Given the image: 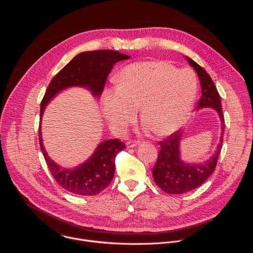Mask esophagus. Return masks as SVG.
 Segmentation results:
<instances>
[{
  "mask_svg": "<svg viewBox=\"0 0 253 253\" xmlns=\"http://www.w3.org/2000/svg\"><path fill=\"white\" fill-rule=\"evenodd\" d=\"M138 141H128L127 142V148H133V147H136L138 145Z\"/></svg>",
  "mask_w": 253,
  "mask_h": 253,
  "instance_id": "34e87169",
  "label": "esophagus"
}]
</instances>
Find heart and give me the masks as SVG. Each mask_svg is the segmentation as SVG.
Segmentation results:
<instances>
[{
  "instance_id": "heart-1",
  "label": "heart",
  "mask_w": 253,
  "mask_h": 253,
  "mask_svg": "<svg viewBox=\"0 0 253 253\" xmlns=\"http://www.w3.org/2000/svg\"><path fill=\"white\" fill-rule=\"evenodd\" d=\"M118 87L102 95L101 110L109 127L122 132L137 118L156 135L167 136L187 121L195 100L197 83L187 69L162 61L132 63L117 76Z\"/></svg>"
}]
</instances>
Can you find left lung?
<instances>
[{
    "label": "left lung",
    "instance_id": "obj_1",
    "mask_svg": "<svg viewBox=\"0 0 253 253\" xmlns=\"http://www.w3.org/2000/svg\"><path fill=\"white\" fill-rule=\"evenodd\" d=\"M189 65L194 68L201 86V98L198 101V109L213 108L217 111L221 121L220 143L209 160L200 164H189L180 158V140L182 132L176 131L165 140L160 141V151L157 162L153 167V179L155 183L168 194H182L191 191L202 183L214 172L220 150L222 148L224 116L222 114L221 100L211 77L207 72L192 59L186 57Z\"/></svg>",
    "mask_w": 253,
    "mask_h": 253
}]
</instances>
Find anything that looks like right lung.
I'll return each mask as SVG.
<instances>
[{
  "instance_id": "1",
  "label": "right lung",
  "mask_w": 253,
  "mask_h": 253,
  "mask_svg": "<svg viewBox=\"0 0 253 253\" xmlns=\"http://www.w3.org/2000/svg\"><path fill=\"white\" fill-rule=\"evenodd\" d=\"M130 57L113 50L83 52L72 59L50 82L41 102L39 142L51 174L65 190L77 195L93 196L103 191L112 181L115 173V157L126 146L119 139L101 142L92 156L76 168L66 169L56 164L47 154L43 145L41 121L45 107L62 90L69 87H83L99 98L107 76L113 66Z\"/></svg>"
}]
</instances>
